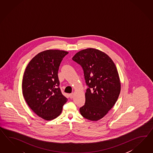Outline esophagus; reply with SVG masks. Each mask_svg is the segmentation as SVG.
<instances>
[{
	"mask_svg": "<svg viewBox=\"0 0 153 153\" xmlns=\"http://www.w3.org/2000/svg\"><path fill=\"white\" fill-rule=\"evenodd\" d=\"M74 93H71L70 94V98H73L74 97Z\"/></svg>",
	"mask_w": 153,
	"mask_h": 153,
	"instance_id": "esophagus-1",
	"label": "esophagus"
}]
</instances>
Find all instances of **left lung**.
Wrapping results in <instances>:
<instances>
[{
	"label": "left lung",
	"mask_w": 153,
	"mask_h": 153,
	"mask_svg": "<svg viewBox=\"0 0 153 153\" xmlns=\"http://www.w3.org/2000/svg\"><path fill=\"white\" fill-rule=\"evenodd\" d=\"M72 59L82 66L88 86L85 104L79 112L87 120H100L111 109L120 95L121 82L115 65L107 54L91 48L79 51Z\"/></svg>",
	"instance_id": "left-lung-1"
}]
</instances>
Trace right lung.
<instances>
[{"label": "right lung", "mask_w": 153, "mask_h": 153, "mask_svg": "<svg viewBox=\"0 0 153 153\" xmlns=\"http://www.w3.org/2000/svg\"><path fill=\"white\" fill-rule=\"evenodd\" d=\"M65 51L48 50L35 56L27 66L22 81V92L29 108L45 120L58 117L67 99L59 87L58 71Z\"/></svg>", "instance_id": "right-lung-1"}]
</instances>
